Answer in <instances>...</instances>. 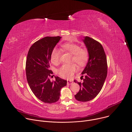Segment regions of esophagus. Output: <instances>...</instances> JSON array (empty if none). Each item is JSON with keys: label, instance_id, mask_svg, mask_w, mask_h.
Wrapping results in <instances>:
<instances>
[{"label": "esophagus", "instance_id": "1", "mask_svg": "<svg viewBox=\"0 0 132 132\" xmlns=\"http://www.w3.org/2000/svg\"><path fill=\"white\" fill-rule=\"evenodd\" d=\"M72 83H73V82L72 81H71V80H67V84L70 85V84H71Z\"/></svg>", "mask_w": 132, "mask_h": 132}]
</instances>
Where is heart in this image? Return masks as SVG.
I'll list each match as a JSON object with an SVG mask.
<instances>
[{"label": "heart", "instance_id": "b5f03b06", "mask_svg": "<svg viewBox=\"0 0 132 132\" xmlns=\"http://www.w3.org/2000/svg\"><path fill=\"white\" fill-rule=\"evenodd\" d=\"M63 50L72 55L71 61L75 62L79 67L85 66L88 60V52L85 48H80L77 44L66 43L62 46ZM61 52L59 50L54 48L51 54V62L57 64L60 62ZM77 66L75 64H64L59 70L58 73L63 78H70L77 70Z\"/></svg>", "mask_w": 132, "mask_h": 132}]
</instances>
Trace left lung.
Here are the masks:
<instances>
[{
	"mask_svg": "<svg viewBox=\"0 0 132 132\" xmlns=\"http://www.w3.org/2000/svg\"><path fill=\"white\" fill-rule=\"evenodd\" d=\"M83 41L89 53L87 63L82 72L84 75L82 83L77 82L80 89L75 98L80 102L90 101L94 98L102 90L107 75V62L103 46L97 41L86 36Z\"/></svg>",
	"mask_w": 132,
	"mask_h": 132,
	"instance_id": "left-lung-1",
	"label": "left lung"
}]
</instances>
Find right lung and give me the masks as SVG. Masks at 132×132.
I'll return each instance as SVG.
<instances>
[{
	"label": "right lung",
	"mask_w": 132,
	"mask_h": 132,
	"mask_svg": "<svg viewBox=\"0 0 132 132\" xmlns=\"http://www.w3.org/2000/svg\"><path fill=\"white\" fill-rule=\"evenodd\" d=\"M61 37H46L35 42L30 48L26 62V78L34 95L41 101L52 104L60 98L61 90L67 81L55 77V81L49 77L51 54Z\"/></svg>",
	"instance_id": "right-lung-1"
}]
</instances>
